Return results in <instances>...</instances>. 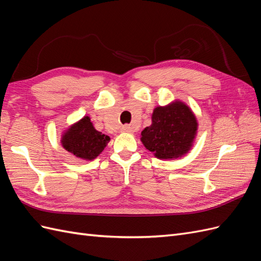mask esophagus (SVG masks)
Instances as JSON below:
<instances>
[{"label": "esophagus", "instance_id": "esophagus-1", "mask_svg": "<svg viewBox=\"0 0 261 261\" xmlns=\"http://www.w3.org/2000/svg\"><path fill=\"white\" fill-rule=\"evenodd\" d=\"M122 132H124V133H132L133 130H132V128L129 127V126L125 125V126H123V127H122Z\"/></svg>", "mask_w": 261, "mask_h": 261}]
</instances>
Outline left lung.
Masks as SVG:
<instances>
[{"instance_id": "8db88e82", "label": "left lung", "mask_w": 261, "mask_h": 261, "mask_svg": "<svg viewBox=\"0 0 261 261\" xmlns=\"http://www.w3.org/2000/svg\"><path fill=\"white\" fill-rule=\"evenodd\" d=\"M152 124L141 132L140 140L158 159H176L191 150L197 135V118L181 101L156 107Z\"/></svg>"}]
</instances>
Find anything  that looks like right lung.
<instances>
[{
  "label": "right lung",
  "mask_w": 261,
  "mask_h": 261,
  "mask_svg": "<svg viewBox=\"0 0 261 261\" xmlns=\"http://www.w3.org/2000/svg\"><path fill=\"white\" fill-rule=\"evenodd\" d=\"M109 141V136L93 127L89 116H84L69 126L61 138L63 148L68 152L89 161L96 159L103 151Z\"/></svg>",
  "instance_id": "obj_1"
}]
</instances>
